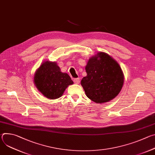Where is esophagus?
<instances>
[{"mask_svg": "<svg viewBox=\"0 0 155 155\" xmlns=\"http://www.w3.org/2000/svg\"><path fill=\"white\" fill-rule=\"evenodd\" d=\"M80 81V78H74V82L75 83V84H78Z\"/></svg>", "mask_w": 155, "mask_h": 155, "instance_id": "1", "label": "esophagus"}]
</instances>
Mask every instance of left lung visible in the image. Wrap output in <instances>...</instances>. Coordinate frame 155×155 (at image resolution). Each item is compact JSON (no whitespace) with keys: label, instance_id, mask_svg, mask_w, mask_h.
Instances as JSON below:
<instances>
[{"label":"left lung","instance_id":"obj_1","mask_svg":"<svg viewBox=\"0 0 155 155\" xmlns=\"http://www.w3.org/2000/svg\"><path fill=\"white\" fill-rule=\"evenodd\" d=\"M85 69L87 75L82 78L81 84L91 101L104 103L119 94L124 76L120 66L112 57L100 52L89 59Z\"/></svg>","mask_w":155,"mask_h":155}]
</instances>
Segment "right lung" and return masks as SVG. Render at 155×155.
Instances as JSON below:
<instances>
[{
    "mask_svg": "<svg viewBox=\"0 0 155 155\" xmlns=\"http://www.w3.org/2000/svg\"><path fill=\"white\" fill-rule=\"evenodd\" d=\"M73 83L68 74L61 72L56 62L49 61L42 64L34 76V83L38 91L51 99L61 97L65 88Z\"/></svg>",
    "mask_w": 155,
    "mask_h": 155,
    "instance_id": "right-lung-1",
    "label": "right lung"
}]
</instances>
